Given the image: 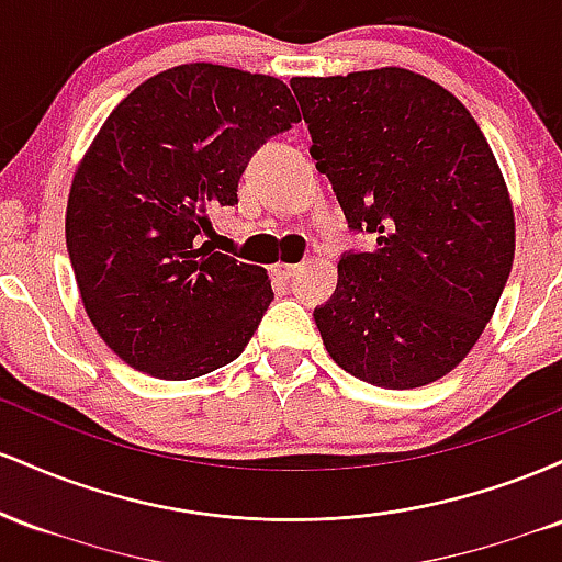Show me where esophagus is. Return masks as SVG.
<instances>
[{
	"mask_svg": "<svg viewBox=\"0 0 562 562\" xmlns=\"http://www.w3.org/2000/svg\"><path fill=\"white\" fill-rule=\"evenodd\" d=\"M299 263H274V274L280 277V280H290V277H295V272H299Z\"/></svg>",
	"mask_w": 562,
	"mask_h": 562,
	"instance_id": "34e87169",
	"label": "esophagus"
}]
</instances>
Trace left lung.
Segmentation results:
<instances>
[{"label": "left lung", "mask_w": 562, "mask_h": 562, "mask_svg": "<svg viewBox=\"0 0 562 562\" xmlns=\"http://www.w3.org/2000/svg\"><path fill=\"white\" fill-rule=\"evenodd\" d=\"M348 227L378 248L344 254L314 308L333 362L380 389H420L481 338L513 269L505 177L468 108L406 68L290 81Z\"/></svg>", "instance_id": "obj_1"}]
</instances>
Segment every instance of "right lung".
I'll list each match as a JSON object with an SVG mask.
<instances>
[{
    "instance_id": "add662e5",
    "label": "right lung",
    "mask_w": 562,
    "mask_h": 562,
    "mask_svg": "<svg viewBox=\"0 0 562 562\" xmlns=\"http://www.w3.org/2000/svg\"><path fill=\"white\" fill-rule=\"evenodd\" d=\"M299 121L288 83L214 63L164 70L108 115L74 173L66 243L87 317L128 367L190 380L248 346L272 282L203 237L250 156Z\"/></svg>"
}]
</instances>
